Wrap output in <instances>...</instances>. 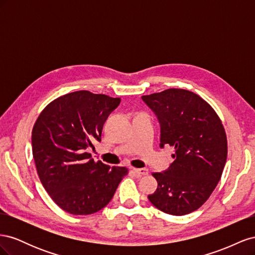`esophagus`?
<instances>
[{
  "label": "esophagus",
  "instance_id": "34e87169",
  "mask_svg": "<svg viewBox=\"0 0 255 255\" xmlns=\"http://www.w3.org/2000/svg\"><path fill=\"white\" fill-rule=\"evenodd\" d=\"M132 171L138 175H146L149 173L148 169H144V168H141V169H138V168H132Z\"/></svg>",
  "mask_w": 255,
  "mask_h": 255
}]
</instances>
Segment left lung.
<instances>
[{"mask_svg": "<svg viewBox=\"0 0 255 255\" xmlns=\"http://www.w3.org/2000/svg\"><path fill=\"white\" fill-rule=\"evenodd\" d=\"M141 99L158 119L159 146L174 148L170 167L153 173L157 189L148 198L166 214H189L220 180L228 155L225 128L212 106L189 90L171 88Z\"/></svg>", "mask_w": 255, "mask_h": 255, "instance_id": "left-lung-1", "label": "left lung"}]
</instances>
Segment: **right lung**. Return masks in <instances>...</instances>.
Instances as JSON below:
<instances>
[{"mask_svg":"<svg viewBox=\"0 0 255 255\" xmlns=\"http://www.w3.org/2000/svg\"><path fill=\"white\" fill-rule=\"evenodd\" d=\"M119 98L80 90L52 101L37 118L33 156L44 189L61 210L90 215L110 203L128 172L95 161L86 152L101 141L103 125L120 104Z\"/></svg>","mask_w":255,"mask_h":255,"instance_id":"1","label":"right lung"}]
</instances>
